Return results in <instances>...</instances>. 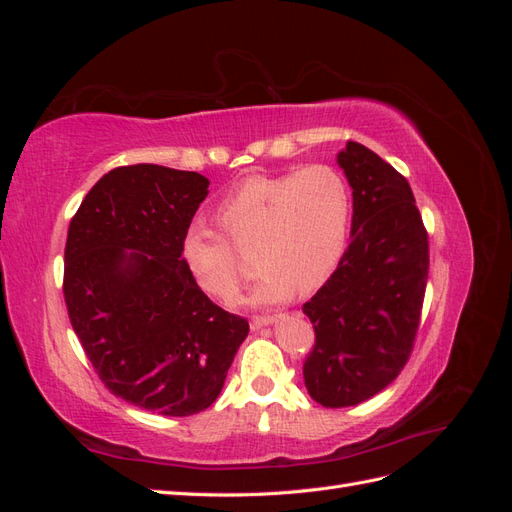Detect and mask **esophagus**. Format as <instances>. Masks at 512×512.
<instances>
[{
	"mask_svg": "<svg viewBox=\"0 0 512 512\" xmlns=\"http://www.w3.org/2000/svg\"><path fill=\"white\" fill-rule=\"evenodd\" d=\"M273 322H275L273 316H254L252 322H250V327H252L254 331H258V329H262V327H269V324H273Z\"/></svg>",
	"mask_w": 512,
	"mask_h": 512,
	"instance_id": "1",
	"label": "esophagus"
}]
</instances>
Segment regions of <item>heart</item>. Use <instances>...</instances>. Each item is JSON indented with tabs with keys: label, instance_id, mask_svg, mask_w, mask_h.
<instances>
[{
	"label": "heart",
	"instance_id": "obj_1",
	"mask_svg": "<svg viewBox=\"0 0 512 512\" xmlns=\"http://www.w3.org/2000/svg\"><path fill=\"white\" fill-rule=\"evenodd\" d=\"M350 215L348 181L329 164L250 177L215 207V220L237 250H254L260 271L254 305L282 303L292 292L305 294L327 282L344 256ZM225 238L205 224H190L179 252L192 282L228 303L241 288L243 269Z\"/></svg>",
	"mask_w": 512,
	"mask_h": 512
}]
</instances>
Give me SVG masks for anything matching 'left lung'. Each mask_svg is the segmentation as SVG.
Segmentation results:
<instances>
[{
	"instance_id": "left-lung-1",
	"label": "left lung",
	"mask_w": 512,
	"mask_h": 512,
	"mask_svg": "<svg viewBox=\"0 0 512 512\" xmlns=\"http://www.w3.org/2000/svg\"><path fill=\"white\" fill-rule=\"evenodd\" d=\"M337 164L352 188L350 245L303 305L316 331L303 378L324 408L361 404L399 376L429 273L427 230L406 177L354 141L337 153Z\"/></svg>"
}]
</instances>
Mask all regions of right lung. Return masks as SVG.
I'll return each instance as SVG.
<instances>
[{
	"label": "right lung",
	"mask_w": 512,
	"mask_h": 512,
	"mask_svg": "<svg viewBox=\"0 0 512 512\" xmlns=\"http://www.w3.org/2000/svg\"><path fill=\"white\" fill-rule=\"evenodd\" d=\"M209 179L158 164L119 166L70 222L64 297L87 359L113 395L164 416L203 412L250 333L200 290L181 237Z\"/></svg>",
	"instance_id": "right-lung-1"
}]
</instances>
